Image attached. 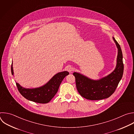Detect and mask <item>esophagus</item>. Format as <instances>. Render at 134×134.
I'll return each instance as SVG.
<instances>
[{
  "mask_svg": "<svg viewBox=\"0 0 134 134\" xmlns=\"http://www.w3.org/2000/svg\"><path fill=\"white\" fill-rule=\"evenodd\" d=\"M66 69L69 72H72V71H73V68L71 66H67V68H66Z\"/></svg>",
  "mask_w": 134,
  "mask_h": 134,
  "instance_id": "34e87169",
  "label": "esophagus"
}]
</instances>
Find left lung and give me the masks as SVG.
Instances as JSON below:
<instances>
[{
    "label": "left lung",
    "mask_w": 134,
    "mask_h": 134,
    "mask_svg": "<svg viewBox=\"0 0 134 134\" xmlns=\"http://www.w3.org/2000/svg\"><path fill=\"white\" fill-rule=\"evenodd\" d=\"M118 48L117 65L110 74L99 80H93L77 72H74L77 90L83 98L97 100L109 97L116 91L124 72L122 54L119 44L113 37Z\"/></svg>",
    "instance_id": "obj_1"
}]
</instances>
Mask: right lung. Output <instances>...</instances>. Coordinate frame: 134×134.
I'll return each mask as SVG.
<instances>
[{
	"instance_id": "right-lung-1",
	"label": "right lung",
	"mask_w": 134,
	"mask_h": 134,
	"mask_svg": "<svg viewBox=\"0 0 134 134\" xmlns=\"http://www.w3.org/2000/svg\"><path fill=\"white\" fill-rule=\"evenodd\" d=\"M12 75L14 74L13 65L11 66ZM69 75L65 71L55 75L46 85L34 89H26L16 83L18 90L20 94L26 99L40 104L49 103L57 93L59 86L64 78Z\"/></svg>"
}]
</instances>
